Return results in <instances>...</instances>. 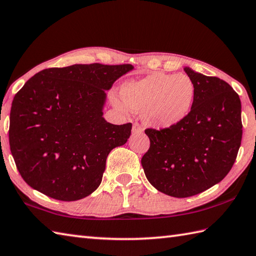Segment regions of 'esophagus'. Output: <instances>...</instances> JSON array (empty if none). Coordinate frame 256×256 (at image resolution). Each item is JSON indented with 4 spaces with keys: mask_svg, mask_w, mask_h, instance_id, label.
Masks as SVG:
<instances>
[{
    "mask_svg": "<svg viewBox=\"0 0 256 256\" xmlns=\"http://www.w3.org/2000/svg\"><path fill=\"white\" fill-rule=\"evenodd\" d=\"M132 132H133L134 134H138V133H142V132H143V128L140 126V124L138 122H134V123H133Z\"/></svg>",
    "mask_w": 256,
    "mask_h": 256,
    "instance_id": "1",
    "label": "esophagus"
}]
</instances>
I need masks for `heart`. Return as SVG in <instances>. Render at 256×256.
Segmentation results:
<instances>
[{
    "label": "heart",
    "mask_w": 256,
    "mask_h": 256,
    "mask_svg": "<svg viewBox=\"0 0 256 256\" xmlns=\"http://www.w3.org/2000/svg\"><path fill=\"white\" fill-rule=\"evenodd\" d=\"M194 96L192 80L182 74L153 72L121 88L124 104L132 111H143L144 121L156 128H170L186 118ZM114 104L121 110L126 108L116 99Z\"/></svg>",
    "instance_id": "1"
}]
</instances>
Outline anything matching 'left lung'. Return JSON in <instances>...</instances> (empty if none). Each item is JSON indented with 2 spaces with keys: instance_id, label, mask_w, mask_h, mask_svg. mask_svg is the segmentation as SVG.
I'll list each match as a JSON object with an SVG mask.
<instances>
[{
  "instance_id": "8db88e82",
  "label": "left lung",
  "mask_w": 256,
  "mask_h": 256,
  "mask_svg": "<svg viewBox=\"0 0 256 256\" xmlns=\"http://www.w3.org/2000/svg\"><path fill=\"white\" fill-rule=\"evenodd\" d=\"M196 89L187 116L172 126L146 128L142 157L146 178L176 198L198 194L220 182L236 160L242 140L241 101L224 80L184 68Z\"/></svg>"
}]
</instances>
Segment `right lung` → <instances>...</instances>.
I'll return each mask as SVG.
<instances>
[{
	"mask_svg": "<svg viewBox=\"0 0 256 256\" xmlns=\"http://www.w3.org/2000/svg\"><path fill=\"white\" fill-rule=\"evenodd\" d=\"M132 64H72L44 69L15 94L10 148L27 184L74 201L100 186L108 153L128 142L132 124L103 118L106 94Z\"/></svg>",
	"mask_w": 256,
	"mask_h": 256,
	"instance_id": "1",
	"label": "right lung"
}]
</instances>
